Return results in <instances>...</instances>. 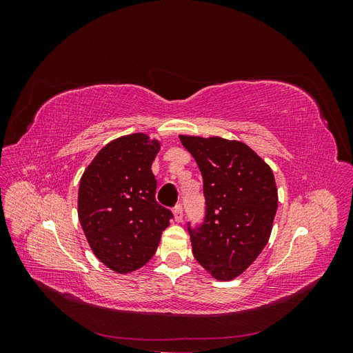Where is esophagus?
Returning <instances> with one entry per match:
<instances>
[{
    "mask_svg": "<svg viewBox=\"0 0 353 353\" xmlns=\"http://www.w3.org/2000/svg\"><path fill=\"white\" fill-rule=\"evenodd\" d=\"M174 218L176 222H183V218H184V213H183V206L181 205H176L174 208Z\"/></svg>",
    "mask_w": 353,
    "mask_h": 353,
    "instance_id": "34e87169",
    "label": "esophagus"
}]
</instances>
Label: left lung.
Returning <instances> with one entry per match:
<instances>
[{
	"instance_id": "obj_1",
	"label": "left lung",
	"mask_w": 353,
	"mask_h": 353,
	"mask_svg": "<svg viewBox=\"0 0 353 353\" xmlns=\"http://www.w3.org/2000/svg\"><path fill=\"white\" fill-rule=\"evenodd\" d=\"M203 176L205 221L188 232L197 262L228 281L258 258L271 236L279 194L271 168L249 145L179 135Z\"/></svg>"
}]
</instances>
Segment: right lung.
Returning a JSON list of instances; mask_svg holds the SVG:
<instances>
[{
  "label": "right lung",
  "instance_id": "obj_1",
  "mask_svg": "<svg viewBox=\"0 0 353 353\" xmlns=\"http://www.w3.org/2000/svg\"><path fill=\"white\" fill-rule=\"evenodd\" d=\"M160 143L138 132L104 145L79 183L78 216L94 254L117 274L153 258L174 218L156 201L152 163Z\"/></svg>",
  "mask_w": 353,
  "mask_h": 353
}]
</instances>
